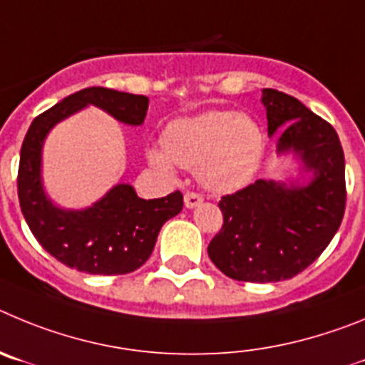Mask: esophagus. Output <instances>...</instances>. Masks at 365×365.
<instances>
[{"label": "esophagus", "instance_id": "obj_1", "mask_svg": "<svg viewBox=\"0 0 365 365\" xmlns=\"http://www.w3.org/2000/svg\"><path fill=\"white\" fill-rule=\"evenodd\" d=\"M183 202H185V207L187 209H192V207H198L200 203L203 202L202 195H198V192H185V196H183Z\"/></svg>", "mask_w": 365, "mask_h": 365}]
</instances>
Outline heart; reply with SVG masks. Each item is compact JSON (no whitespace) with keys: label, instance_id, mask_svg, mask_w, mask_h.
Masks as SVG:
<instances>
[{"label":"heart","instance_id":"1","mask_svg":"<svg viewBox=\"0 0 365 365\" xmlns=\"http://www.w3.org/2000/svg\"><path fill=\"white\" fill-rule=\"evenodd\" d=\"M262 150L264 134L251 116L209 110L173 121L163 133V147H153L147 156L165 175H175L176 165L198 169L207 189L229 192L252 178Z\"/></svg>","mask_w":365,"mask_h":365}]
</instances>
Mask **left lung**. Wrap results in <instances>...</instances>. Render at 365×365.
<instances>
[{"label":"left lung","mask_w":365,"mask_h":365,"mask_svg":"<svg viewBox=\"0 0 365 365\" xmlns=\"http://www.w3.org/2000/svg\"><path fill=\"white\" fill-rule=\"evenodd\" d=\"M262 103L278 153L293 150L313 180L302 187L256 180L220 200L223 225L207 247L209 258L232 280L255 284L287 280L309 267L340 227L347 196L333 125L274 88H264Z\"/></svg>","instance_id":"1"}]
</instances>
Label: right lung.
Returning <instances> with one entry per match:
<instances>
[{"instance_id": "obj_1", "label": "right lung", "mask_w": 365, "mask_h": 365, "mask_svg": "<svg viewBox=\"0 0 365 365\" xmlns=\"http://www.w3.org/2000/svg\"><path fill=\"white\" fill-rule=\"evenodd\" d=\"M87 105H96L127 125H142L149 98L88 87L36 116L19 154V207L34 238L56 260L88 274H127L145 264L163 223L182 211L183 196L175 190L165 198L143 200L133 185L120 183L83 211L56 207L41 185L43 140L58 121Z\"/></svg>"}]
</instances>
